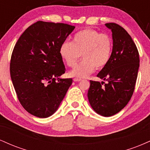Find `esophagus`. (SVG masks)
<instances>
[{
    "label": "esophagus",
    "mask_w": 150,
    "mask_h": 150,
    "mask_svg": "<svg viewBox=\"0 0 150 150\" xmlns=\"http://www.w3.org/2000/svg\"><path fill=\"white\" fill-rule=\"evenodd\" d=\"M73 80L75 81V82H80V81H81L82 80H81L80 78H74Z\"/></svg>",
    "instance_id": "obj_1"
}]
</instances>
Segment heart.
<instances>
[{"label":"heart","mask_w":150,"mask_h":150,"mask_svg":"<svg viewBox=\"0 0 150 150\" xmlns=\"http://www.w3.org/2000/svg\"><path fill=\"white\" fill-rule=\"evenodd\" d=\"M112 46V40L107 34L85 29L74 35L73 42H63L60 47V54L69 67L75 66L82 55L83 60L70 74L82 78L92 73L95 68L101 69L106 66L111 58Z\"/></svg>","instance_id":"obj_1"}]
</instances>
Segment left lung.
Instances as JSON below:
<instances>
[{
	"mask_svg": "<svg viewBox=\"0 0 150 150\" xmlns=\"http://www.w3.org/2000/svg\"><path fill=\"white\" fill-rule=\"evenodd\" d=\"M111 30V58L97 76L104 82L90 80L88 100L96 113L108 117L116 114L131 99L137 77L140 58L135 43L128 32L116 23L105 24Z\"/></svg>",
	"mask_w": 150,
	"mask_h": 150,
	"instance_id": "obj_1",
	"label": "left lung"
}]
</instances>
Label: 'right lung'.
Listing matches in <instances>:
<instances>
[{"instance_id": "1", "label": "right lung", "mask_w": 150, "mask_h": 150, "mask_svg": "<svg viewBox=\"0 0 150 150\" xmlns=\"http://www.w3.org/2000/svg\"><path fill=\"white\" fill-rule=\"evenodd\" d=\"M74 29L67 24L38 21L15 44L10 77L20 104L34 116L53 115L72 85V78L60 77L65 71L60 47Z\"/></svg>"}]
</instances>
